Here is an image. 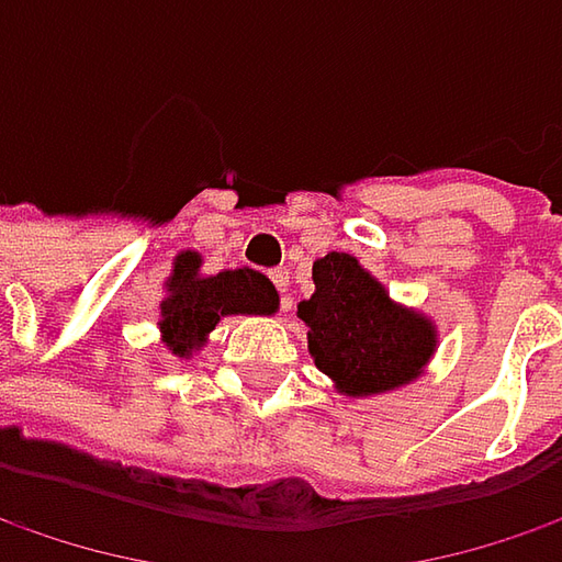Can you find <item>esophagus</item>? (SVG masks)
<instances>
[{
  "label": "esophagus",
  "mask_w": 562,
  "mask_h": 562,
  "mask_svg": "<svg viewBox=\"0 0 562 562\" xmlns=\"http://www.w3.org/2000/svg\"><path fill=\"white\" fill-rule=\"evenodd\" d=\"M270 282L277 285V292H280V295H282L280 305H282V311H285V307L292 305V302H289V295H285V285H289V270H282V267H277V270H270Z\"/></svg>",
  "instance_id": "34e87169"
}]
</instances>
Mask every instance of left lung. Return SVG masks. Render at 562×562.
I'll list each match as a JSON object with an SVG mask.
<instances>
[{
  "label": "left lung",
  "mask_w": 562,
  "mask_h": 562,
  "mask_svg": "<svg viewBox=\"0 0 562 562\" xmlns=\"http://www.w3.org/2000/svg\"><path fill=\"white\" fill-rule=\"evenodd\" d=\"M317 368L349 396H371L422 374L437 333L415 311L393 305L386 289L349 255L314 263V295L299 305Z\"/></svg>",
  "instance_id": "left-lung-1"
}]
</instances>
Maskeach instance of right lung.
Returning <instances> with one entry per match:
<instances>
[{"label": "right lung", "instance_id": "1", "mask_svg": "<svg viewBox=\"0 0 562 562\" xmlns=\"http://www.w3.org/2000/svg\"><path fill=\"white\" fill-rule=\"evenodd\" d=\"M201 257L182 255L169 280V299L162 302V342L172 355H188L204 346V336L226 314H273L280 299L267 277L255 270H226L216 277H198Z\"/></svg>", "mask_w": 562, "mask_h": 562}]
</instances>
